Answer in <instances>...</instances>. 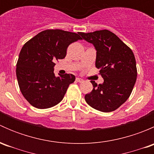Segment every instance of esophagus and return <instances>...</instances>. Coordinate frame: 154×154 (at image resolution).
Segmentation results:
<instances>
[{"label": "esophagus", "mask_w": 154, "mask_h": 154, "mask_svg": "<svg viewBox=\"0 0 154 154\" xmlns=\"http://www.w3.org/2000/svg\"><path fill=\"white\" fill-rule=\"evenodd\" d=\"M76 81L79 82V83H82V82L83 81V80L82 78H80V77H77V78H76Z\"/></svg>", "instance_id": "34e87169"}]
</instances>
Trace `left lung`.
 <instances>
[{"label": "left lung", "instance_id": "left-lung-1", "mask_svg": "<svg viewBox=\"0 0 154 154\" xmlns=\"http://www.w3.org/2000/svg\"><path fill=\"white\" fill-rule=\"evenodd\" d=\"M79 34L95 48V66L104 80L99 85L91 80L93 89L85 95V100L90 106L100 112L114 111L129 98L136 83L137 68L134 54L108 29Z\"/></svg>", "mask_w": 154, "mask_h": 154}]
</instances>
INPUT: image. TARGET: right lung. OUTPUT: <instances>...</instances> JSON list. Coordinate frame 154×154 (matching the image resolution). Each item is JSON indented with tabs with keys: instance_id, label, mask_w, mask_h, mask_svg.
I'll list each match as a JSON object with an SVG mask.
<instances>
[{
	"instance_id": "right-lung-1",
	"label": "right lung",
	"mask_w": 154,
	"mask_h": 154,
	"mask_svg": "<svg viewBox=\"0 0 154 154\" xmlns=\"http://www.w3.org/2000/svg\"><path fill=\"white\" fill-rule=\"evenodd\" d=\"M80 39L75 32L46 29L24 45L16 64V76L23 96L32 106L51 108L63 100L75 76L56 77L54 61L65 58L69 45Z\"/></svg>"
}]
</instances>
